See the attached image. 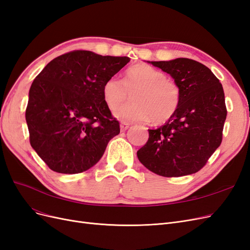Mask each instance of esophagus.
I'll list each match as a JSON object with an SVG mask.
<instances>
[{
    "mask_svg": "<svg viewBox=\"0 0 250 250\" xmlns=\"http://www.w3.org/2000/svg\"><path fill=\"white\" fill-rule=\"evenodd\" d=\"M130 126V124L129 123H126V122H122L121 123V125H120V127H121V130L122 131H125L126 129H128V127Z\"/></svg>",
    "mask_w": 250,
    "mask_h": 250,
    "instance_id": "obj_1",
    "label": "esophagus"
}]
</instances>
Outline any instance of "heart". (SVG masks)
Instances as JSON below:
<instances>
[{"instance_id":"1","label":"heart","mask_w":250,"mask_h":250,"mask_svg":"<svg viewBox=\"0 0 250 250\" xmlns=\"http://www.w3.org/2000/svg\"><path fill=\"white\" fill-rule=\"evenodd\" d=\"M133 92L131 103L117 105ZM102 97L113 116L125 122H146L152 119L155 124L170 120L180 102V90L166 74L148 64H138L128 69L123 80L117 76L107 78L103 83Z\"/></svg>"}]
</instances>
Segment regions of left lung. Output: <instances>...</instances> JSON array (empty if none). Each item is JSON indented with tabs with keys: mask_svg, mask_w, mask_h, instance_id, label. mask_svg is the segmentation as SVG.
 Returning <instances> with one entry per match:
<instances>
[{
	"mask_svg": "<svg viewBox=\"0 0 250 250\" xmlns=\"http://www.w3.org/2000/svg\"><path fill=\"white\" fill-rule=\"evenodd\" d=\"M151 63L171 75L180 102L165 125L148 129V142L137 152L138 158L157 175H190L206 166L222 142L228 115L222 84L208 66L193 59Z\"/></svg>",
	"mask_w": 250,
	"mask_h": 250,
	"instance_id": "left-lung-1",
	"label": "left lung"
}]
</instances>
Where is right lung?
<instances>
[{"label":"right lung","mask_w":250,"mask_h":250,"mask_svg":"<svg viewBox=\"0 0 250 250\" xmlns=\"http://www.w3.org/2000/svg\"><path fill=\"white\" fill-rule=\"evenodd\" d=\"M129 62L75 50L51 60L33 80L26 108L29 140L51 170L76 174L100 161L120 133L103 100V83Z\"/></svg>","instance_id":"1"}]
</instances>
